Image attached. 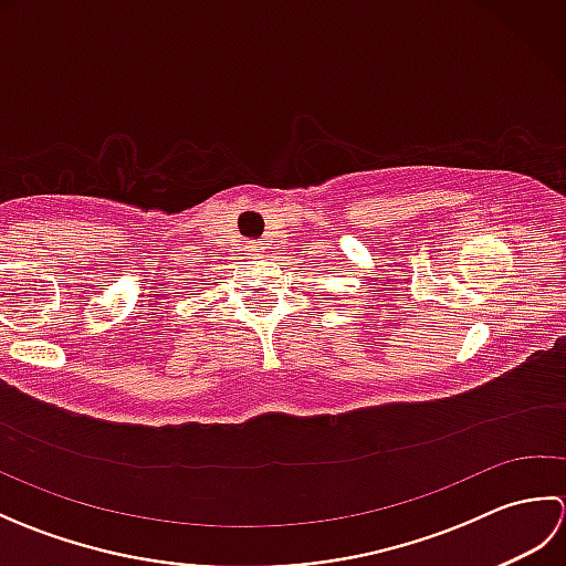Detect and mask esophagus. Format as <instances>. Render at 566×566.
Here are the masks:
<instances>
[{"mask_svg": "<svg viewBox=\"0 0 566 566\" xmlns=\"http://www.w3.org/2000/svg\"><path fill=\"white\" fill-rule=\"evenodd\" d=\"M248 252H250V255H262V252H264V248H262V243H248Z\"/></svg>", "mask_w": 566, "mask_h": 566, "instance_id": "obj_1", "label": "esophagus"}]
</instances>
